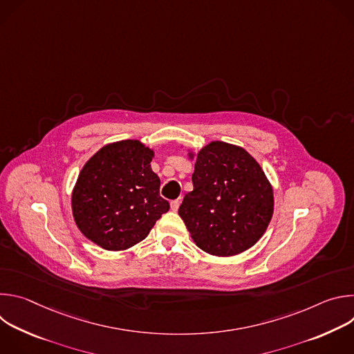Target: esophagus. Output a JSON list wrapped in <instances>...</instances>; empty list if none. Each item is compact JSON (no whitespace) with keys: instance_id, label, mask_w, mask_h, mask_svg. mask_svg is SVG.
I'll list each match as a JSON object with an SVG mask.
<instances>
[{"instance_id":"34e87169","label":"esophagus","mask_w":354,"mask_h":354,"mask_svg":"<svg viewBox=\"0 0 354 354\" xmlns=\"http://www.w3.org/2000/svg\"><path fill=\"white\" fill-rule=\"evenodd\" d=\"M179 206H180V198H176V200H172V201H171V209H172L174 212H178Z\"/></svg>"}]
</instances>
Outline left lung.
Wrapping results in <instances>:
<instances>
[{
	"label": "left lung",
	"instance_id": "8db88e82",
	"mask_svg": "<svg viewBox=\"0 0 354 354\" xmlns=\"http://www.w3.org/2000/svg\"><path fill=\"white\" fill-rule=\"evenodd\" d=\"M192 182L179 216L200 249L232 257L261 239L273 214V189L243 148L223 141L201 148Z\"/></svg>",
	"mask_w": 354,
	"mask_h": 354
}]
</instances>
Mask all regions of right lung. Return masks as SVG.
I'll list each match as a JSON object with an SVG mask.
<instances>
[{
    "instance_id": "obj_1",
    "label": "right lung",
    "mask_w": 354,
    "mask_h": 354,
    "mask_svg": "<svg viewBox=\"0 0 354 354\" xmlns=\"http://www.w3.org/2000/svg\"><path fill=\"white\" fill-rule=\"evenodd\" d=\"M154 153L137 140L100 148L84 165L73 190V214L80 231L106 250L142 241L169 210L151 169Z\"/></svg>"
}]
</instances>
